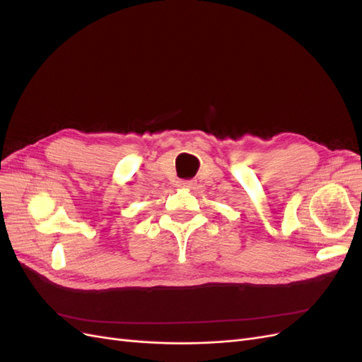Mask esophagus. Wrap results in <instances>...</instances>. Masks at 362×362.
<instances>
[{
  "label": "esophagus",
  "instance_id": "1",
  "mask_svg": "<svg viewBox=\"0 0 362 362\" xmlns=\"http://www.w3.org/2000/svg\"><path fill=\"white\" fill-rule=\"evenodd\" d=\"M196 184L194 180H180L177 185L180 189H193V185Z\"/></svg>",
  "mask_w": 362,
  "mask_h": 362
}]
</instances>
